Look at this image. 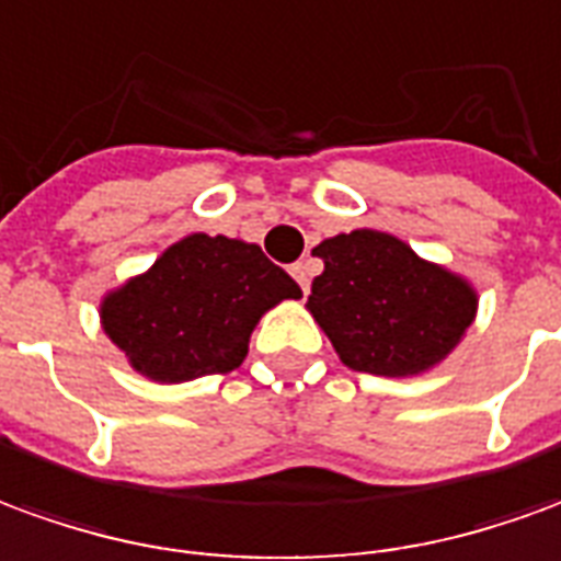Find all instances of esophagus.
Listing matches in <instances>:
<instances>
[{
    "label": "esophagus",
    "instance_id": "obj_1",
    "mask_svg": "<svg viewBox=\"0 0 561 561\" xmlns=\"http://www.w3.org/2000/svg\"><path fill=\"white\" fill-rule=\"evenodd\" d=\"M289 272H293V277L299 280V287L308 293V287H311V265H308V262H296Z\"/></svg>",
    "mask_w": 561,
    "mask_h": 561
}]
</instances>
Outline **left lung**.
<instances>
[{"label": "left lung", "mask_w": 561, "mask_h": 561, "mask_svg": "<svg viewBox=\"0 0 561 561\" xmlns=\"http://www.w3.org/2000/svg\"><path fill=\"white\" fill-rule=\"evenodd\" d=\"M313 256L325 268L313 277L308 308L353 371L420 375L456 347L478 311L462 277L423 262L387 232L325 238Z\"/></svg>", "instance_id": "1"}]
</instances>
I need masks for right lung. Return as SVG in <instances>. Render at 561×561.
Instances as JSON below:
<instances>
[{"label":"right lung","instance_id":"obj_1","mask_svg":"<svg viewBox=\"0 0 561 561\" xmlns=\"http://www.w3.org/2000/svg\"><path fill=\"white\" fill-rule=\"evenodd\" d=\"M299 296V284L256 244L190 236L111 293L102 323L141 375L181 383L238 368L262 313Z\"/></svg>","mask_w":561,"mask_h":561}]
</instances>
